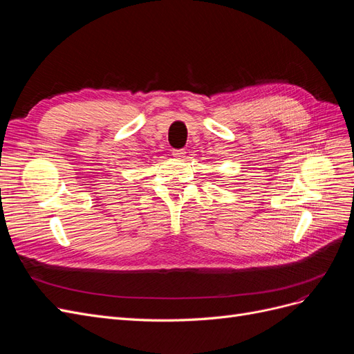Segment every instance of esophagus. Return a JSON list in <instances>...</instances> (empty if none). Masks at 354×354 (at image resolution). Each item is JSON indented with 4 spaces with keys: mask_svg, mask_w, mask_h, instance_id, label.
<instances>
[{
    "mask_svg": "<svg viewBox=\"0 0 354 354\" xmlns=\"http://www.w3.org/2000/svg\"><path fill=\"white\" fill-rule=\"evenodd\" d=\"M173 155H174L176 158L181 159V158H185L186 151H185V149H173Z\"/></svg>",
    "mask_w": 354,
    "mask_h": 354,
    "instance_id": "34e87169",
    "label": "esophagus"
}]
</instances>
